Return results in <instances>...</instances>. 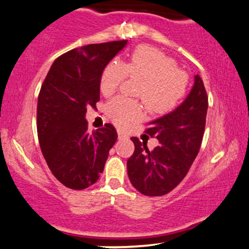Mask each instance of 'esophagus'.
<instances>
[{
	"label": "esophagus",
	"instance_id": "esophagus-1",
	"mask_svg": "<svg viewBox=\"0 0 249 249\" xmlns=\"http://www.w3.org/2000/svg\"><path fill=\"white\" fill-rule=\"evenodd\" d=\"M118 138H119V139L127 138V135H125L124 132H122V131H119V130H118Z\"/></svg>",
	"mask_w": 249,
	"mask_h": 249
}]
</instances>
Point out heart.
Wrapping results in <instances>:
<instances>
[{
    "mask_svg": "<svg viewBox=\"0 0 249 249\" xmlns=\"http://www.w3.org/2000/svg\"><path fill=\"white\" fill-rule=\"evenodd\" d=\"M127 75L142 80L137 95L155 114L173 111L187 93L189 84L188 74L177 67L173 58L150 46L136 48L126 64L117 60L108 62L100 76L102 93L113 94ZM106 112L117 126L125 127L143 116L144 106L139 100L117 97L107 104Z\"/></svg>",
    "mask_w": 249,
    "mask_h": 249,
    "instance_id": "obj_1",
    "label": "heart"
}]
</instances>
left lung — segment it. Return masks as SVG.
I'll list each match as a JSON object with an SVG mask.
<instances>
[{
    "label": "left lung",
    "instance_id": "8db88e82",
    "mask_svg": "<svg viewBox=\"0 0 249 249\" xmlns=\"http://www.w3.org/2000/svg\"><path fill=\"white\" fill-rule=\"evenodd\" d=\"M208 95L200 75L187 99L176 110L149 124L147 135L160 145L149 150L137 137L131 141L135 152L127 160V174L133 187L146 196H162L176 188L189 171L203 139Z\"/></svg>",
    "mask_w": 249,
    "mask_h": 249
}]
</instances>
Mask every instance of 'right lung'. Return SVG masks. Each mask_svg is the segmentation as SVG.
Listing matches in <instances>:
<instances>
[{
    "mask_svg": "<svg viewBox=\"0 0 249 249\" xmlns=\"http://www.w3.org/2000/svg\"><path fill=\"white\" fill-rule=\"evenodd\" d=\"M127 40L93 43L60 55L52 65L37 98L36 127L41 151L52 174L70 189L94 184L103 173L117 131L105 124L87 131V106L100 99V76Z\"/></svg>",
    "mask_w": 249,
    "mask_h": 249,
    "instance_id": "right-lung-1",
    "label": "right lung"
}]
</instances>
